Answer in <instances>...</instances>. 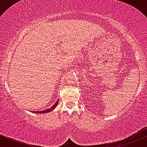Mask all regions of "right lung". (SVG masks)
Listing matches in <instances>:
<instances>
[{
  "instance_id": "1",
  "label": "right lung",
  "mask_w": 147,
  "mask_h": 147,
  "mask_svg": "<svg viewBox=\"0 0 147 147\" xmlns=\"http://www.w3.org/2000/svg\"><path fill=\"white\" fill-rule=\"evenodd\" d=\"M58 102H59V100H57V102L55 103V104H54V105L52 106L51 108H50V109H45V110H43V111H34H34H32V113H45L50 112V111H53L54 109H55V107H56L57 104H58Z\"/></svg>"
}]
</instances>
